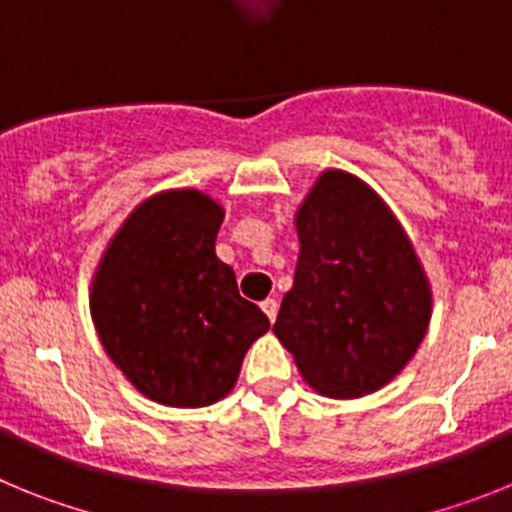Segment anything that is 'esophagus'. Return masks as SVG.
Here are the masks:
<instances>
[{
	"label": "esophagus",
	"instance_id": "34e87169",
	"mask_svg": "<svg viewBox=\"0 0 512 512\" xmlns=\"http://www.w3.org/2000/svg\"><path fill=\"white\" fill-rule=\"evenodd\" d=\"M261 310H264L266 318H269L271 323H274V320H277V312H279V302L271 300V297H266V300L261 302Z\"/></svg>",
	"mask_w": 512,
	"mask_h": 512
}]
</instances>
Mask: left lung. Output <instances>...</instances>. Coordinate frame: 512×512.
I'll return each mask as SVG.
<instances>
[{
    "label": "left lung",
    "mask_w": 512,
    "mask_h": 512,
    "mask_svg": "<svg viewBox=\"0 0 512 512\" xmlns=\"http://www.w3.org/2000/svg\"><path fill=\"white\" fill-rule=\"evenodd\" d=\"M295 228V282L274 333L315 392L372 395L405 369L431 323L418 253L387 202L341 169L318 176Z\"/></svg>",
    "instance_id": "8db88e82"
}]
</instances>
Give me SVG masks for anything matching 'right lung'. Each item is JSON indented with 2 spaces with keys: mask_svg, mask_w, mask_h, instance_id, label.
Segmentation results:
<instances>
[{
  "mask_svg": "<svg viewBox=\"0 0 512 512\" xmlns=\"http://www.w3.org/2000/svg\"><path fill=\"white\" fill-rule=\"evenodd\" d=\"M225 210L200 189L140 202L104 248L89 292L94 328L140 395L169 408H205L235 387L269 318L238 295L217 259Z\"/></svg>",
  "mask_w": 512,
  "mask_h": 512,
  "instance_id": "obj_1",
  "label": "right lung"
}]
</instances>
